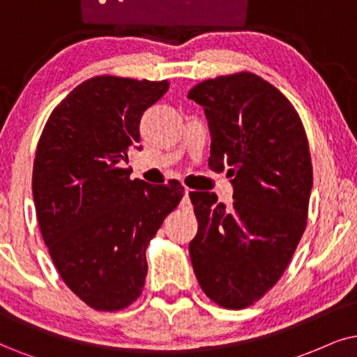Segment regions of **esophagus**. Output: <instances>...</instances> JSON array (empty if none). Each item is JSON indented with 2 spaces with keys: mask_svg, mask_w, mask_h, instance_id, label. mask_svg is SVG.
I'll use <instances>...</instances> for the list:
<instances>
[{
  "mask_svg": "<svg viewBox=\"0 0 357 357\" xmlns=\"http://www.w3.org/2000/svg\"><path fill=\"white\" fill-rule=\"evenodd\" d=\"M189 194H191V189H184V199H183V206H191V199H189Z\"/></svg>",
  "mask_w": 357,
  "mask_h": 357,
  "instance_id": "obj_1",
  "label": "esophagus"
}]
</instances>
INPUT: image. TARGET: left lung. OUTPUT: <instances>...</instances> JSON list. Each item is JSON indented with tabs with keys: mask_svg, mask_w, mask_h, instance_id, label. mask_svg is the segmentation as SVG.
I'll list each match as a JSON object with an SVG mask.
<instances>
[{
	"mask_svg": "<svg viewBox=\"0 0 357 357\" xmlns=\"http://www.w3.org/2000/svg\"><path fill=\"white\" fill-rule=\"evenodd\" d=\"M188 97L204 108L209 166L232 176L234 204L191 192L199 229L189 243L204 293L224 308H245L290 264L306 227L313 188L310 146L288 98L259 75L204 80Z\"/></svg>",
	"mask_w": 357,
	"mask_h": 357,
	"instance_id": "obj_1",
	"label": "left lung"
}]
</instances>
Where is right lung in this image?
<instances>
[{"label":"right lung","instance_id":"1","mask_svg":"<svg viewBox=\"0 0 357 357\" xmlns=\"http://www.w3.org/2000/svg\"><path fill=\"white\" fill-rule=\"evenodd\" d=\"M168 80L100 75L54 108L33 169L36 215L66 285L100 311L138 298L148 272L146 247L181 201L178 181L148 184L121 168L142 150L143 112L165 96Z\"/></svg>","mask_w":357,"mask_h":357}]
</instances>
